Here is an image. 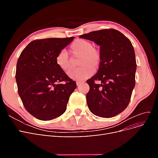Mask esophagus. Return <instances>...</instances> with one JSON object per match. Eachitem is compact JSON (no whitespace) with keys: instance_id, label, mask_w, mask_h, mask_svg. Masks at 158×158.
Segmentation results:
<instances>
[{"instance_id":"34e87169","label":"esophagus","mask_w":158,"mask_h":158,"mask_svg":"<svg viewBox=\"0 0 158 158\" xmlns=\"http://www.w3.org/2000/svg\"><path fill=\"white\" fill-rule=\"evenodd\" d=\"M82 83H83V82H81V81H77V82H76V85H77L78 86V85H80V84H82Z\"/></svg>"}]
</instances>
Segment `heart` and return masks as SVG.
<instances>
[{
	"instance_id": "obj_1",
	"label": "heart",
	"mask_w": 158,
	"mask_h": 158,
	"mask_svg": "<svg viewBox=\"0 0 158 158\" xmlns=\"http://www.w3.org/2000/svg\"><path fill=\"white\" fill-rule=\"evenodd\" d=\"M70 50L74 58L81 57L80 61V69L73 70L69 73V77L76 80H82L92 76L95 69H99L102 63L100 51L94 47L92 42L79 39L74 41L70 45ZM56 64L59 68L68 73L73 68V62L66 50H61L57 54Z\"/></svg>"
}]
</instances>
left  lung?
I'll use <instances>...</instances> for the list:
<instances>
[{
	"mask_svg": "<svg viewBox=\"0 0 158 158\" xmlns=\"http://www.w3.org/2000/svg\"><path fill=\"white\" fill-rule=\"evenodd\" d=\"M80 37L99 45L102 55L97 74L86 81L89 111L100 117L116 116L128 106L135 86L136 62L131 42L114 29L94 31ZM96 80L101 84L95 83Z\"/></svg>",
	"mask_w": 158,
	"mask_h": 158,
	"instance_id": "obj_1",
	"label": "left lung"
}]
</instances>
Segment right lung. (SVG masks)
<instances>
[{
    "label": "right lung",
    "instance_id": "1",
    "mask_svg": "<svg viewBox=\"0 0 158 158\" xmlns=\"http://www.w3.org/2000/svg\"><path fill=\"white\" fill-rule=\"evenodd\" d=\"M47 38L30 42L18 59L16 81L23 106L32 116L49 121L63 114L76 84L56 65L57 54L74 40Z\"/></svg>",
    "mask_w": 158,
    "mask_h": 158
}]
</instances>
